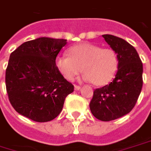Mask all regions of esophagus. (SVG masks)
Segmentation results:
<instances>
[{
  "label": "esophagus",
  "instance_id": "1",
  "mask_svg": "<svg viewBox=\"0 0 151 151\" xmlns=\"http://www.w3.org/2000/svg\"><path fill=\"white\" fill-rule=\"evenodd\" d=\"M80 88H81V86H80V85H78V84H74V89H75L76 91H78Z\"/></svg>",
  "mask_w": 151,
  "mask_h": 151
}]
</instances>
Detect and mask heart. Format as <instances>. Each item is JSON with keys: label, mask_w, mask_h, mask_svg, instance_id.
<instances>
[{"label": "heart", "mask_w": 151, "mask_h": 151, "mask_svg": "<svg viewBox=\"0 0 151 151\" xmlns=\"http://www.w3.org/2000/svg\"><path fill=\"white\" fill-rule=\"evenodd\" d=\"M55 64L67 80H73L84 71L85 81L102 86L114 78L119 67V58L114 49L81 43L69 49V55L59 56Z\"/></svg>", "instance_id": "b5f03b06"}]
</instances>
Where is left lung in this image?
<instances>
[{
	"label": "left lung",
	"instance_id": "left-lung-1",
	"mask_svg": "<svg viewBox=\"0 0 151 151\" xmlns=\"http://www.w3.org/2000/svg\"><path fill=\"white\" fill-rule=\"evenodd\" d=\"M102 37L116 52L119 67L110 84L94 91L90 109L96 119L110 121L134 108L143 86V63L137 50L127 41L108 34Z\"/></svg>",
	"mask_w": 151,
	"mask_h": 151
}]
</instances>
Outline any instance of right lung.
Returning a JSON list of instances; mask_svg holds the SVG:
<instances>
[{
    "mask_svg": "<svg viewBox=\"0 0 151 151\" xmlns=\"http://www.w3.org/2000/svg\"><path fill=\"white\" fill-rule=\"evenodd\" d=\"M66 39L39 37L11 53L6 69V88L13 108L37 122L56 118L74 87L58 70L55 60Z\"/></svg>",
    "mask_w": 151,
    "mask_h": 151,
    "instance_id": "right-lung-1",
    "label": "right lung"
}]
</instances>
